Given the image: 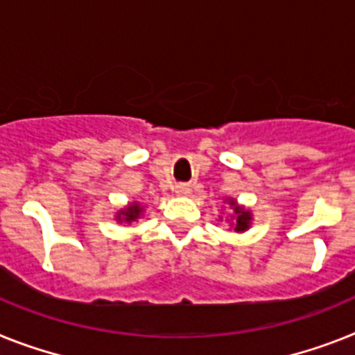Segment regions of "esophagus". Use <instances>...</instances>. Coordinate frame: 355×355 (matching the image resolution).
<instances>
[{
	"label": "esophagus",
	"mask_w": 355,
	"mask_h": 355,
	"mask_svg": "<svg viewBox=\"0 0 355 355\" xmlns=\"http://www.w3.org/2000/svg\"><path fill=\"white\" fill-rule=\"evenodd\" d=\"M175 193H177V196L189 195V186L187 184H178V186H175Z\"/></svg>",
	"instance_id": "1"
}]
</instances>
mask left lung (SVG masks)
<instances>
[{"label":"left lung","instance_id":"1","mask_svg":"<svg viewBox=\"0 0 355 355\" xmlns=\"http://www.w3.org/2000/svg\"><path fill=\"white\" fill-rule=\"evenodd\" d=\"M227 202L231 204V207H233L234 211V222H233L234 231H236V233H243V231H247V229L251 227V222H252L251 211H247L245 207L238 205L236 200H233V198H229Z\"/></svg>","mask_w":355,"mask_h":355}]
</instances>
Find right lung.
<instances>
[{
	"mask_svg": "<svg viewBox=\"0 0 355 355\" xmlns=\"http://www.w3.org/2000/svg\"><path fill=\"white\" fill-rule=\"evenodd\" d=\"M142 214V207L137 202H133V204H130L128 207H124V209H121L117 213V222H126V223H132L135 222L139 216Z\"/></svg>",
	"mask_w": 355,
	"mask_h": 355,
	"instance_id": "1",
	"label": "right lung"
}]
</instances>
